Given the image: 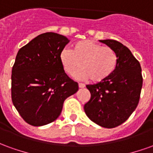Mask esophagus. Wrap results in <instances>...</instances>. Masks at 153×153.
<instances>
[{
    "label": "esophagus",
    "instance_id": "1",
    "mask_svg": "<svg viewBox=\"0 0 153 153\" xmlns=\"http://www.w3.org/2000/svg\"><path fill=\"white\" fill-rule=\"evenodd\" d=\"M79 87L80 88H83L85 87V84H83V83H79Z\"/></svg>",
    "mask_w": 153,
    "mask_h": 153
}]
</instances>
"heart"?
<instances>
[{
    "mask_svg": "<svg viewBox=\"0 0 153 153\" xmlns=\"http://www.w3.org/2000/svg\"><path fill=\"white\" fill-rule=\"evenodd\" d=\"M60 61L65 71L82 79H91L95 83L108 79L116 69L118 56L111 47H103L95 41L81 40L74 44L72 51L64 49L60 53Z\"/></svg>",
    "mask_w": 153,
    "mask_h": 153,
    "instance_id": "heart-1",
    "label": "heart"
}]
</instances>
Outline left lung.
Listing matches in <instances>:
<instances>
[{
	"label": "left lung",
	"mask_w": 153,
	"mask_h": 153,
	"mask_svg": "<svg viewBox=\"0 0 153 153\" xmlns=\"http://www.w3.org/2000/svg\"><path fill=\"white\" fill-rule=\"evenodd\" d=\"M99 42L115 51L118 63L108 79L87 85L91 98L84 105V111L95 124L111 128L124 123L138 106L143 86L142 69L128 47L118 41Z\"/></svg>",
	"instance_id": "left-lung-1"
}]
</instances>
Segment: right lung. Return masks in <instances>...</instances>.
I'll return each instance as SVG.
<instances>
[{
	"mask_svg": "<svg viewBox=\"0 0 153 153\" xmlns=\"http://www.w3.org/2000/svg\"><path fill=\"white\" fill-rule=\"evenodd\" d=\"M70 40L45 33L19 50L11 74L14 106L28 124L42 126L56 120L67 97L79 90L67 75L60 53Z\"/></svg>",
	"mask_w": 153,
	"mask_h": 153,
	"instance_id": "1",
	"label": "right lung"
}]
</instances>
